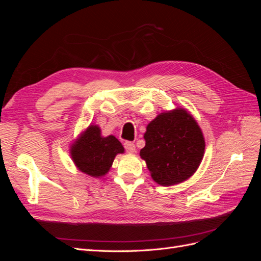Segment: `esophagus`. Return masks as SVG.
<instances>
[{
  "instance_id": "obj_1",
  "label": "esophagus",
  "mask_w": 261,
  "mask_h": 261,
  "mask_svg": "<svg viewBox=\"0 0 261 261\" xmlns=\"http://www.w3.org/2000/svg\"><path fill=\"white\" fill-rule=\"evenodd\" d=\"M124 148L127 152L129 153H134L136 152V147H135V144L132 143V141H125L124 143Z\"/></svg>"
}]
</instances>
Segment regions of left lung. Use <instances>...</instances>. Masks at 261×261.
I'll list each match as a JSON object with an SVG mask.
<instances>
[{
	"mask_svg": "<svg viewBox=\"0 0 261 261\" xmlns=\"http://www.w3.org/2000/svg\"><path fill=\"white\" fill-rule=\"evenodd\" d=\"M146 146L140 156L158 184L181 183L198 169L204 152V139L194 117L184 109L161 113L147 126Z\"/></svg>",
	"mask_w": 261,
	"mask_h": 261,
	"instance_id": "obj_1",
	"label": "left lung"
}]
</instances>
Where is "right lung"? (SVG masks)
<instances>
[{"label":"right lung","instance_id":"obj_1","mask_svg":"<svg viewBox=\"0 0 261 261\" xmlns=\"http://www.w3.org/2000/svg\"><path fill=\"white\" fill-rule=\"evenodd\" d=\"M122 144L114 136L101 137L98 126L91 125L70 149L76 167L90 176L105 175L117 153H123Z\"/></svg>","mask_w":261,"mask_h":261}]
</instances>
